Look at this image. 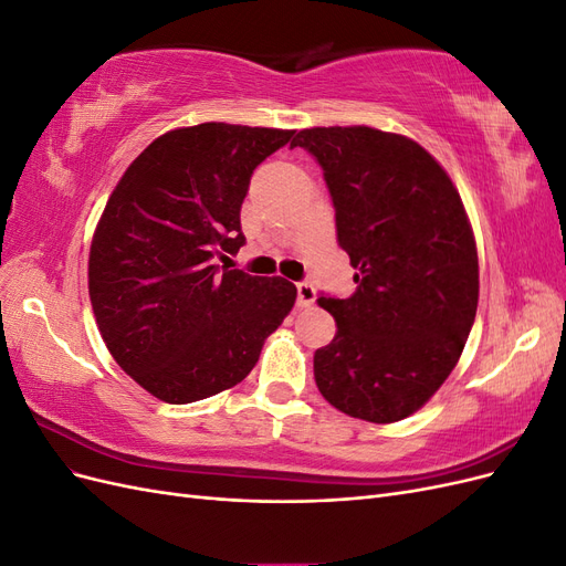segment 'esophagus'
<instances>
[{
  "label": "esophagus",
  "mask_w": 566,
  "mask_h": 566,
  "mask_svg": "<svg viewBox=\"0 0 566 566\" xmlns=\"http://www.w3.org/2000/svg\"><path fill=\"white\" fill-rule=\"evenodd\" d=\"M316 302V290L312 283H297V306H312Z\"/></svg>",
  "instance_id": "esophagus-1"
}]
</instances>
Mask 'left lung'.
Instances as JSON below:
<instances>
[{
	"label": "left lung",
	"mask_w": 566,
	"mask_h": 566,
	"mask_svg": "<svg viewBox=\"0 0 566 566\" xmlns=\"http://www.w3.org/2000/svg\"><path fill=\"white\" fill-rule=\"evenodd\" d=\"M335 208L354 295H321L337 333L314 354L318 391L368 422L408 418L449 378L476 314L479 264L453 181L420 144L370 127L302 129Z\"/></svg>",
	"instance_id": "obj_1"
}]
</instances>
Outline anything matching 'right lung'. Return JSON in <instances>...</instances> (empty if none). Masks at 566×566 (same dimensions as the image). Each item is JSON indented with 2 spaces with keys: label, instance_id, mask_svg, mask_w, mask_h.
Listing matches in <instances>:
<instances>
[{
  "label": "right lung",
  "instance_id": "add662e5",
  "mask_svg": "<svg viewBox=\"0 0 566 566\" xmlns=\"http://www.w3.org/2000/svg\"><path fill=\"white\" fill-rule=\"evenodd\" d=\"M293 134L224 123L167 132L108 198L90 252L92 310L119 368L153 397L191 403L245 380L293 310V283L214 264L245 245L252 172Z\"/></svg>",
  "mask_w": 566,
  "mask_h": 566
}]
</instances>
